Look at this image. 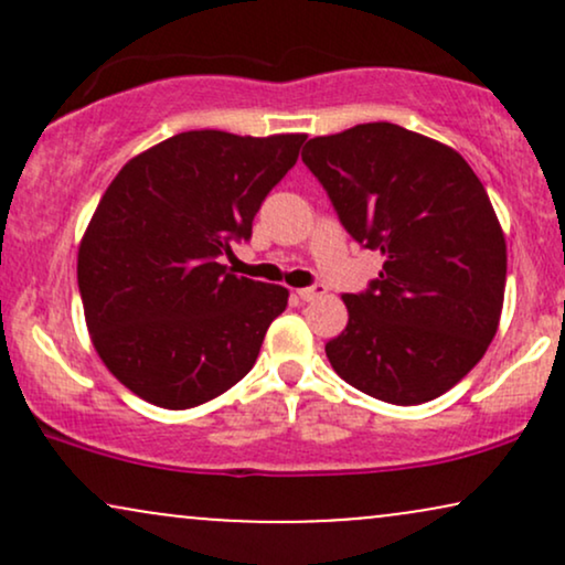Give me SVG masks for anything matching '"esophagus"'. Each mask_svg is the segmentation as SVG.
Instances as JSON below:
<instances>
[{
    "instance_id": "obj_1",
    "label": "esophagus",
    "mask_w": 565,
    "mask_h": 565,
    "mask_svg": "<svg viewBox=\"0 0 565 565\" xmlns=\"http://www.w3.org/2000/svg\"><path fill=\"white\" fill-rule=\"evenodd\" d=\"M327 295V289L323 287H305V289H297V297H300L302 302H313L319 300V297Z\"/></svg>"
}]
</instances>
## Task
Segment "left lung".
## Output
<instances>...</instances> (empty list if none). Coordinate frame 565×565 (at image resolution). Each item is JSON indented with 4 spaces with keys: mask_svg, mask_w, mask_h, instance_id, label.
<instances>
[{
    "mask_svg": "<svg viewBox=\"0 0 565 565\" xmlns=\"http://www.w3.org/2000/svg\"><path fill=\"white\" fill-rule=\"evenodd\" d=\"M350 236L385 257L348 327L327 342L348 385L414 406L451 391L494 340L508 244L489 193L444 142L391 121L308 140L302 151Z\"/></svg>",
    "mask_w": 565,
    "mask_h": 565,
    "instance_id": "8db88e82",
    "label": "left lung"
}]
</instances>
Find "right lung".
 <instances>
[{
    "label": "right lung",
    "instance_id": "obj_1",
    "mask_svg": "<svg viewBox=\"0 0 565 565\" xmlns=\"http://www.w3.org/2000/svg\"><path fill=\"white\" fill-rule=\"evenodd\" d=\"M305 135L191 129L121 167L79 242L89 340L121 385L161 408L217 398L255 366L289 289L217 257L295 167Z\"/></svg>",
    "mask_w": 565,
    "mask_h": 565
}]
</instances>
